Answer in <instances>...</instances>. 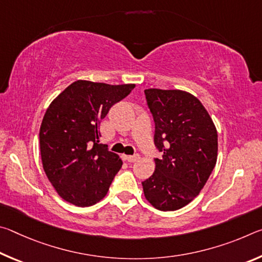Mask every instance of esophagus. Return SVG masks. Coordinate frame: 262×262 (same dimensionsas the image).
<instances>
[{"instance_id":"esophagus-1","label":"esophagus","mask_w":262,"mask_h":262,"mask_svg":"<svg viewBox=\"0 0 262 262\" xmlns=\"http://www.w3.org/2000/svg\"><path fill=\"white\" fill-rule=\"evenodd\" d=\"M125 158L129 163H135L136 161H139V159H140V155L135 154V155H133V156H125Z\"/></svg>"}]
</instances>
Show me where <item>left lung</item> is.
Segmentation results:
<instances>
[{"label": "left lung", "mask_w": 262, "mask_h": 262, "mask_svg": "<svg viewBox=\"0 0 262 262\" xmlns=\"http://www.w3.org/2000/svg\"><path fill=\"white\" fill-rule=\"evenodd\" d=\"M155 121V145L161 158L142 183L144 196L158 210L173 211L193 200L217 161V130L196 97L181 90H144Z\"/></svg>", "instance_id": "8db88e82"}]
</instances>
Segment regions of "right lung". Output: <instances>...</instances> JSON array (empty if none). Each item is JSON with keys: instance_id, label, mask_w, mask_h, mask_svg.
I'll return each mask as SVG.
<instances>
[{"instance_id": "right-lung-1", "label": "right lung", "mask_w": 262, "mask_h": 262, "mask_svg": "<svg viewBox=\"0 0 262 262\" xmlns=\"http://www.w3.org/2000/svg\"><path fill=\"white\" fill-rule=\"evenodd\" d=\"M134 88L135 84L79 79L47 108L39 133L41 161L48 180L63 200L89 207L107 193L122 161L99 143L100 121Z\"/></svg>"}]
</instances>
